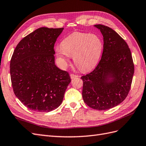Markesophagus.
<instances>
[{
	"mask_svg": "<svg viewBox=\"0 0 146 146\" xmlns=\"http://www.w3.org/2000/svg\"><path fill=\"white\" fill-rule=\"evenodd\" d=\"M70 78H71V79H73V78H74L77 77L78 76H76V75H74V74H71L70 75Z\"/></svg>",
	"mask_w": 146,
	"mask_h": 146,
	"instance_id": "1",
	"label": "esophagus"
}]
</instances>
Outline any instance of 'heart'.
Returning <instances> with one entry per match:
<instances>
[{
  "instance_id": "heart-1",
  "label": "heart",
  "mask_w": 146,
  "mask_h": 146,
  "mask_svg": "<svg viewBox=\"0 0 146 146\" xmlns=\"http://www.w3.org/2000/svg\"><path fill=\"white\" fill-rule=\"evenodd\" d=\"M103 48V41L98 35L74 32L63 39L55 52L63 66L69 61V56H72L75 64L83 71H88L98 63Z\"/></svg>"
}]
</instances>
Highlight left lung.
I'll use <instances>...</instances> for the list:
<instances>
[{"label":"left lung","mask_w":146,"mask_h":146,"mask_svg":"<svg viewBox=\"0 0 146 146\" xmlns=\"http://www.w3.org/2000/svg\"><path fill=\"white\" fill-rule=\"evenodd\" d=\"M104 38V50L98 65L92 72L82 77V97L90 107L106 110L125 100L130 91L134 64L127 44L107 26L94 25Z\"/></svg>","instance_id":"8db88e82"}]
</instances>
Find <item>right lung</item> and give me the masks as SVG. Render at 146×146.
Segmentation results:
<instances>
[{
  "instance_id": "obj_1",
  "label": "right lung",
  "mask_w": 146,
  "mask_h": 146,
  "mask_svg": "<svg viewBox=\"0 0 146 146\" xmlns=\"http://www.w3.org/2000/svg\"><path fill=\"white\" fill-rule=\"evenodd\" d=\"M63 30L39 28L22 39L13 52L10 76L14 93L33 111L58 108L71 81L69 73L55 63L54 44Z\"/></svg>"
}]
</instances>
